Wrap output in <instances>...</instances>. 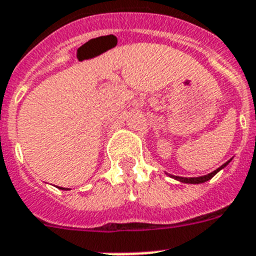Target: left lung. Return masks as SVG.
I'll return each instance as SVG.
<instances>
[{"label": "left lung", "instance_id": "obj_1", "mask_svg": "<svg viewBox=\"0 0 256 256\" xmlns=\"http://www.w3.org/2000/svg\"><path fill=\"white\" fill-rule=\"evenodd\" d=\"M228 162H230V161H228V162H226V164H224L222 166L218 168L216 170H214V172H212V173H209V174H208V176H202V177H192V178H186V177H178V176H176L174 178L178 180V181H181V182H185V184H202V182H206V181H209L210 178H212V177H214V176H216V173H218V172H220V169H222V168L226 166V165H228Z\"/></svg>", "mask_w": 256, "mask_h": 256}]
</instances>
